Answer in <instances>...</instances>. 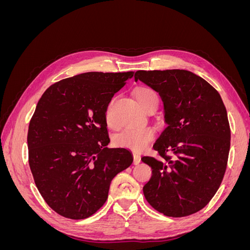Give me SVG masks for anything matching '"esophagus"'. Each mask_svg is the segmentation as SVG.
I'll return each mask as SVG.
<instances>
[{"label": "esophagus", "instance_id": "34e87169", "mask_svg": "<svg viewBox=\"0 0 250 250\" xmlns=\"http://www.w3.org/2000/svg\"><path fill=\"white\" fill-rule=\"evenodd\" d=\"M141 163V156L137 153H133V164L139 165Z\"/></svg>", "mask_w": 250, "mask_h": 250}]
</instances>
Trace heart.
I'll return each instance as SVG.
<instances>
[{"label": "heart", "instance_id": "obj_1", "mask_svg": "<svg viewBox=\"0 0 250 250\" xmlns=\"http://www.w3.org/2000/svg\"><path fill=\"white\" fill-rule=\"evenodd\" d=\"M135 99H137L140 106L145 110L149 105L158 103V96L155 90L149 87H141L135 92ZM112 106V101L108 104L105 119L108 125H111L110 109ZM154 138V130L151 127H139V128H126V129L119 132L115 137V145L118 147L127 148L133 151H141L145 148L148 144Z\"/></svg>", "mask_w": 250, "mask_h": 250}]
</instances>
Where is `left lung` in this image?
Listing matches in <instances>:
<instances>
[{"mask_svg": "<svg viewBox=\"0 0 250 250\" xmlns=\"http://www.w3.org/2000/svg\"><path fill=\"white\" fill-rule=\"evenodd\" d=\"M134 80L160 95L167 124L153 145L162 160L142 157L152 169L144 195L166 216L192 215L213 198L226 170L230 129L223 101L190 71H138Z\"/></svg>", "mask_w": 250, "mask_h": 250, "instance_id": "obj_1", "label": "left lung"}]
</instances>
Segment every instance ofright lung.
<instances>
[{"mask_svg": "<svg viewBox=\"0 0 250 250\" xmlns=\"http://www.w3.org/2000/svg\"><path fill=\"white\" fill-rule=\"evenodd\" d=\"M134 72H88L51 85L36 105L28 130L29 165L48 206L65 218L85 219L108 197L131 151L108 148L105 113Z\"/></svg>", "mask_w": 250, "mask_h": 250, "instance_id": "1", "label": "right lung"}]
</instances>
